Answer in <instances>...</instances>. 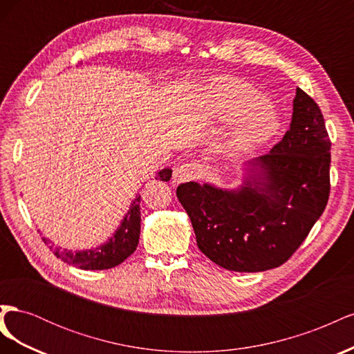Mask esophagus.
Here are the masks:
<instances>
[{
  "label": "esophagus",
  "mask_w": 354,
  "mask_h": 354,
  "mask_svg": "<svg viewBox=\"0 0 354 354\" xmlns=\"http://www.w3.org/2000/svg\"><path fill=\"white\" fill-rule=\"evenodd\" d=\"M202 173H203V167L201 164H198V162L183 164L181 167L174 169L173 183L174 185H180V183H185V181L195 180V178L201 177Z\"/></svg>",
  "instance_id": "34e87169"
}]
</instances>
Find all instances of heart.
I'll return each mask as SVG.
<instances>
[{
  "label": "heart",
  "instance_id": "obj_1",
  "mask_svg": "<svg viewBox=\"0 0 354 354\" xmlns=\"http://www.w3.org/2000/svg\"><path fill=\"white\" fill-rule=\"evenodd\" d=\"M203 109L209 120L232 122L224 138L229 153H245L270 140L279 122L266 106L264 95L251 84L223 77L203 90Z\"/></svg>",
  "mask_w": 354,
  "mask_h": 354
}]
</instances>
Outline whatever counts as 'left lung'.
Returning a JSON list of instances; mask_svg holds the SVG:
<instances>
[{"label":"left lung","instance_id":"obj_1","mask_svg":"<svg viewBox=\"0 0 354 354\" xmlns=\"http://www.w3.org/2000/svg\"><path fill=\"white\" fill-rule=\"evenodd\" d=\"M292 120L272 151L250 160L238 189L189 181L177 198L198 248L232 272H264L288 261L329 198L330 140L317 103L297 88Z\"/></svg>","mask_w":354,"mask_h":354}]
</instances>
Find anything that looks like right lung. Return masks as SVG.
Instances as JSON below:
<instances>
[{
  "label": "right lung",
  "mask_w": 354,
  "mask_h": 354,
  "mask_svg": "<svg viewBox=\"0 0 354 354\" xmlns=\"http://www.w3.org/2000/svg\"><path fill=\"white\" fill-rule=\"evenodd\" d=\"M173 169L164 168L158 173L159 180L168 181L171 178ZM140 195L136 196L130 209L125 214L121 226L116 229L109 241H106L94 250L85 251H68L55 246L50 239L42 238L44 243L48 246L57 259H62L65 263L72 264L82 270H104L121 264L124 260L130 257L138 243L140 238Z\"/></svg>",
  "instance_id": "1"
}]
</instances>
